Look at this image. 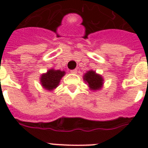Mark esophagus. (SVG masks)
<instances>
[{"label":"esophagus","instance_id":"esophagus-1","mask_svg":"<svg viewBox=\"0 0 148 148\" xmlns=\"http://www.w3.org/2000/svg\"><path fill=\"white\" fill-rule=\"evenodd\" d=\"M77 72V69H74L71 71V73H72V74H76Z\"/></svg>","mask_w":148,"mask_h":148}]
</instances>
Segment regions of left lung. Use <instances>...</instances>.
Returning a JSON list of instances; mask_svg holds the SVG:
<instances>
[{"label": "left lung", "mask_w": 148, "mask_h": 148, "mask_svg": "<svg viewBox=\"0 0 148 148\" xmlns=\"http://www.w3.org/2000/svg\"><path fill=\"white\" fill-rule=\"evenodd\" d=\"M84 79L88 82V85L92 90H97L101 88L103 84V78L98 74H95V71H89L84 76Z\"/></svg>", "instance_id": "left-lung-1"}]
</instances>
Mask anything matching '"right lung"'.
<instances>
[{
  "mask_svg": "<svg viewBox=\"0 0 148 148\" xmlns=\"http://www.w3.org/2000/svg\"><path fill=\"white\" fill-rule=\"evenodd\" d=\"M64 71L59 70H49L47 74H43L40 78V82L42 86L47 90H53V88L58 87L60 79L64 75Z\"/></svg>",
  "mask_w": 148,
  "mask_h": 148,
  "instance_id": "add662e5",
  "label": "right lung"
}]
</instances>
